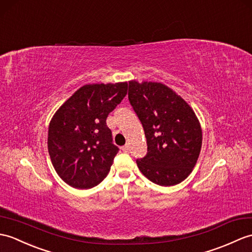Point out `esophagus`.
<instances>
[{
  "label": "esophagus",
  "instance_id": "esophagus-1",
  "mask_svg": "<svg viewBox=\"0 0 252 252\" xmlns=\"http://www.w3.org/2000/svg\"><path fill=\"white\" fill-rule=\"evenodd\" d=\"M121 149H122V150H124V151H125V153H127V151H128V150H130V146H128V145L126 144V145H125V146H124V147H122Z\"/></svg>",
  "mask_w": 252,
  "mask_h": 252
}]
</instances>
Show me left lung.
Returning a JSON list of instances; mask_svg holds the SVG:
<instances>
[{
    "instance_id": "obj_1",
    "label": "left lung",
    "mask_w": 252,
    "mask_h": 252,
    "mask_svg": "<svg viewBox=\"0 0 252 252\" xmlns=\"http://www.w3.org/2000/svg\"><path fill=\"white\" fill-rule=\"evenodd\" d=\"M128 102L142 124L147 154L139 171L159 186H174L192 172L202 147V128L192 108L158 83H128Z\"/></svg>"
}]
</instances>
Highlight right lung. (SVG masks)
<instances>
[{"label": "right lung", "mask_w": 252, "mask_h": 252, "mask_svg": "<svg viewBox=\"0 0 252 252\" xmlns=\"http://www.w3.org/2000/svg\"><path fill=\"white\" fill-rule=\"evenodd\" d=\"M127 83L86 85L58 109L48 130L56 172L73 188L90 189L107 176L119 148L106 125L126 95Z\"/></svg>", "instance_id": "right-lung-1"}]
</instances>
